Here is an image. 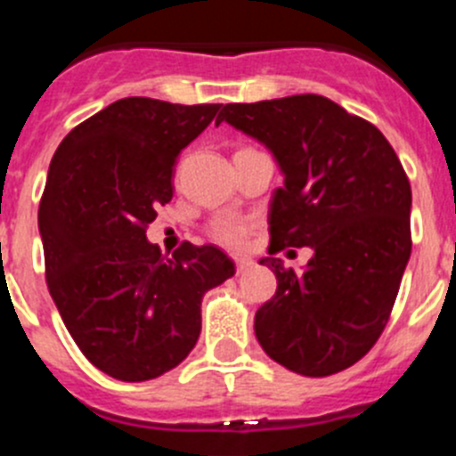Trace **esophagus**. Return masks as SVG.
Returning a JSON list of instances; mask_svg holds the SVG:
<instances>
[{
	"instance_id": "1",
	"label": "esophagus",
	"mask_w": 456,
	"mask_h": 456,
	"mask_svg": "<svg viewBox=\"0 0 456 456\" xmlns=\"http://www.w3.org/2000/svg\"><path fill=\"white\" fill-rule=\"evenodd\" d=\"M233 263H236V272H245L249 265H252V258L236 256V258H233Z\"/></svg>"
}]
</instances>
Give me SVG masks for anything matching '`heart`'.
Returning <instances> with one entry per match:
<instances>
[{
    "mask_svg": "<svg viewBox=\"0 0 456 456\" xmlns=\"http://www.w3.org/2000/svg\"><path fill=\"white\" fill-rule=\"evenodd\" d=\"M249 232H252V223L245 218H236V216H224L208 224L211 240L220 242L224 248H242Z\"/></svg>",
    "mask_w": 456,
    "mask_h": 456,
    "instance_id": "b5f03b06",
    "label": "heart"
}]
</instances>
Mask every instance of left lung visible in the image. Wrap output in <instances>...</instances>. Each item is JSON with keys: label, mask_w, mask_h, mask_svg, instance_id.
<instances>
[{"label": "left lung", "mask_w": 456, "mask_h": 456, "mask_svg": "<svg viewBox=\"0 0 456 456\" xmlns=\"http://www.w3.org/2000/svg\"><path fill=\"white\" fill-rule=\"evenodd\" d=\"M272 151L283 189L270 202L276 292L256 310L263 351L290 371L324 378L362 360L389 322L411 254V186L373 123L319 94L227 103L218 114ZM310 247L304 273L273 254Z\"/></svg>", "instance_id": "8db88e82"}]
</instances>
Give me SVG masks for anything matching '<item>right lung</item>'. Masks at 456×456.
I'll use <instances>...</instances> for the list:
<instances>
[{
    "label": "right lung",
    "mask_w": 456,
    "mask_h": 456,
    "mask_svg": "<svg viewBox=\"0 0 456 456\" xmlns=\"http://www.w3.org/2000/svg\"><path fill=\"white\" fill-rule=\"evenodd\" d=\"M218 110L130 96L78 123L51 159L37 211L46 286L83 355L117 380L175 369L200 338L204 292L236 272L214 245L164 256L146 240L177 157Z\"/></svg>",
    "instance_id": "add662e5"
}]
</instances>
